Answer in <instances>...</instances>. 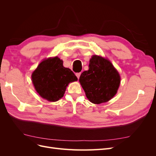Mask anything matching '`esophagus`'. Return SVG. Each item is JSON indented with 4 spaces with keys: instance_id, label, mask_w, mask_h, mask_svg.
Wrapping results in <instances>:
<instances>
[{
    "instance_id": "obj_1",
    "label": "esophagus",
    "mask_w": 156,
    "mask_h": 156,
    "mask_svg": "<svg viewBox=\"0 0 156 156\" xmlns=\"http://www.w3.org/2000/svg\"><path fill=\"white\" fill-rule=\"evenodd\" d=\"M75 75H76L77 77L79 79V77H80V75H81V73H75Z\"/></svg>"
}]
</instances>
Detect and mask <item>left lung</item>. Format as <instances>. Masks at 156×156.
Wrapping results in <instances>:
<instances>
[{
    "mask_svg": "<svg viewBox=\"0 0 156 156\" xmlns=\"http://www.w3.org/2000/svg\"><path fill=\"white\" fill-rule=\"evenodd\" d=\"M88 68L79 77L87 98L95 104L110 100L119 87V73L109 60L96 55L90 60Z\"/></svg>",
    "mask_w": 156,
    "mask_h": 156,
    "instance_id": "8db88e82",
    "label": "left lung"
}]
</instances>
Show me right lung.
I'll return each instance as SVG.
<instances>
[{"label":"right lung","instance_id":"right-lung-1","mask_svg":"<svg viewBox=\"0 0 156 156\" xmlns=\"http://www.w3.org/2000/svg\"><path fill=\"white\" fill-rule=\"evenodd\" d=\"M77 80L73 72L63 66L57 56L42 61L32 74V81L40 96L49 101L62 98L70 82Z\"/></svg>","mask_w":156,"mask_h":156}]
</instances>
